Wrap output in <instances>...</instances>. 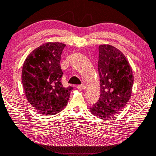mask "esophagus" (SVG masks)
Instances as JSON below:
<instances>
[{"label": "esophagus", "mask_w": 156, "mask_h": 156, "mask_svg": "<svg viewBox=\"0 0 156 156\" xmlns=\"http://www.w3.org/2000/svg\"><path fill=\"white\" fill-rule=\"evenodd\" d=\"M77 88L80 89V90H84V89L86 88V86L84 84H81V85L77 86Z\"/></svg>", "instance_id": "obj_1"}]
</instances>
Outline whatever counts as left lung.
Instances as JSON below:
<instances>
[{"label": "left lung", "mask_w": 156, "mask_h": 156, "mask_svg": "<svg viewBox=\"0 0 156 156\" xmlns=\"http://www.w3.org/2000/svg\"><path fill=\"white\" fill-rule=\"evenodd\" d=\"M98 72L101 94L90 112L101 119L111 118L123 109L131 98L133 85L132 69L120 50L110 45H101Z\"/></svg>", "instance_id": "obj_1"}]
</instances>
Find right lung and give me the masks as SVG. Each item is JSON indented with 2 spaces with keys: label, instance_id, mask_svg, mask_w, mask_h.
I'll return each mask as SVG.
<instances>
[{
  "label": "right lung",
  "instance_id": "obj_1",
  "mask_svg": "<svg viewBox=\"0 0 156 156\" xmlns=\"http://www.w3.org/2000/svg\"><path fill=\"white\" fill-rule=\"evenodd\" d=\"M65 47L58 42L43 44L28 55L23 66L21 79L27 101L43 115L62 111L73 90L61 83L60 61Z\"/></svg>",
  "mask_w": 156,
  "mask_h": 156
}]
</instances>
